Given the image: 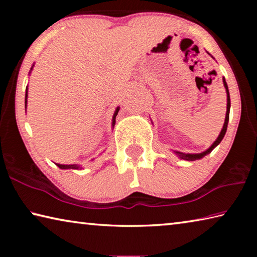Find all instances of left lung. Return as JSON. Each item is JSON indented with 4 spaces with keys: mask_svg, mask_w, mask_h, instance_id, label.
Listing matches in <instances>:
<instances>
[{
    "mask_svg": "<svg viewBox=\"0 0 257 257\" xmlns=\"http://www.w3.org/2000/svg\"><path fill=\"white\" fill-rule=\"evenodd\" d=\"M223 85H224V88H225V92H227V113H225V119H224V123H223V128L221 130V133L219 135V137L216 138V141L213 143L211 145L210 149H207L205 152H202V153H197V154H188V153H182V152H178L175 151V153L179 156L180 159L182 160H186V161H195V160H199L204 158V156L210 154L211 152L215 149V147L220 144L221 141H222L225 132H227V128H228V122H229V112H230V95H229V89H228V85L227 82H225V79L223 78Z\"/></svg>",
    "mask_w": 257,
    "mask_h": 257,
    "instance_id": "left-lung-1",
    "label": "left lung"
}]
</instances>
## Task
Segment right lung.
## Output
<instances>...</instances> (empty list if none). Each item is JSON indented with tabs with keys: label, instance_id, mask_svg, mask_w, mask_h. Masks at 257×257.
<instances>
[{
	"label": "right lung",
	"instance_id": "1",
	"mask_svg": "<svg viewBox=\"0 0 257 257\" xmlns=\"http://www.w3.org/2000/svg\"><path fill=\"white\" fill-rule=\"evenodd\" d=\"M32 69H33V67H32ZM32 69H30V70H32ZM26 90H27V89H26ZM27 96H28V94H27V92H26L25 106H27ZM119 108H120V107H116L115 111H114V114H113V118H112V127H113V128H114V124H115V116H116V114H118ZM55 164L58 165V167H59L60 169H80V165H78V164H59V163H55Z\"/></svg>",
	"mask_w": 257,
	"mask_h": 257
}]
</instances>
